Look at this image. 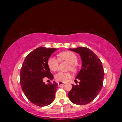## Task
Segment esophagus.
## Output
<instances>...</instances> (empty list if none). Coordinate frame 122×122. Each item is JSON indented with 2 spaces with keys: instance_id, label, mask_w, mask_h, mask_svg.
<instances>
[{
  "instance_id": "34e87169",
  "label": "esophagus",
  "mask_w": 122,
  "mask_h": 122,
  "mask_svg": "<svg viewBox=\"0 0 122 122\" xmlns=\"http://www.w3.org/2000/svg\"><path fill=\"white\" fill-rule=\"evenodd\" d=\"M57 84H58V86H62V85H64V84H65V83H64V82H59L58 83H57Z\"/></svg>"
}]
</instances>
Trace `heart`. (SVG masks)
Instances as JSON below:
<instances>
[{
	"instance_id": "1",
	"label": "heart",
	"mask_w": 122,
	"mask_h": 122,
	"mask_svg": "<svg viewBox=\"0 0 122 122\" xmlns=\"http://www.w3.org/2000/svg\"><path fill=\"white\" fill-rule=\"evenodd\" d=\"M59 59L60 61L65 60L71 64L69 69L75 71H76V64L77 63V57L75 53L71 51H63L59 54ZM59 59L54 56L49 57L47 61L48 66L51 71H55L58 68L59 65ZM55 79L58 82H66L71 77V75L70 73H63L59 72L55 75Z\"/></svg>"
}]
</instances>
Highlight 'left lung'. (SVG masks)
Here are the masks:
<instances>
[{
	"mask_svg": "<svg viewBox=\"0 0 122 122\" xmlns=\"http://www.w3.org/2000/svg\"><path fill=\"white\" fill-rule=\"evenodd\" d=\"M81 56V69L76 78L80 80L79 85H74L68 93L72 103L85 105L92 102L97 96L103 86L104 72L102 63L94 52L86 47L69 49Z\"/></svg>",
	"mask_w": 122,
	"mask_h": 122,
	"instance_id": "1",
	"label": "left lung"
}]
</instances>
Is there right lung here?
<instances>
[{
	"mask_svg": "<svg viewBox=\"0 0 122 122\" xmlns=\"http://www.w3.org/2000/svg\"><path fill=\"white\" fill-rule=\"evenodd\" d=\"M56 48L39 47L27 55L20 70V83L24 94L30 102L39 107L51 104L55 98L57 83L46 84L44 80H51L47 61Z\"/></svg>",
	"mask_w": 122,
	"mask_h": 122,
	"instance_id": "right-lung-1",
	"label": "right lung"
}]
</instances>
